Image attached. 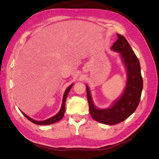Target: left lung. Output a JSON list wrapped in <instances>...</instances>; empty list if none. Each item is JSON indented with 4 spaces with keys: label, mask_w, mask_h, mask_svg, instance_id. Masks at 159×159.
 Listing matches in <instances>:
<instances>
[{
    "label": "left lung",
    "mask_w": 159,
    "mask_h": 159,
    "mask_svg": "<svg viewBox=\"0 0 159 159\" xmlns=\"http://www.w3.org/2000/svg\"><path fill=\"white\" fill-rule=\"evenodd\" d=\"M117 35V40L111 49L119 53L127 71L126 85L121 95L111 107L99 109L94 105L89 88L85 85L91 116L95 121L109 125L125 121L134 113L140 102L143 87L140 63L137 56L125 38L119 34Z\"/></svg>",
    "instance_id": "obj_1"
}]
</instances>
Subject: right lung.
Here are the masks:
<instances>
[{
	"instance_id": "obj_1",
	"label": "right lung",
	"mask_w": 159,
	"mask_h": 159,
	"mask_svg": "<svg viewBox=\"0 0 159 159\" xmlns=\"http://www.w3.org/2000/svg\"><path fill=\"white\" fill-rule=\"evenodd\" d=\"M73 85H74V84H71L65 91V92L64 93V96H63V99H62V103H61V108L59 111V112L57 113L56 115H55L54 116H53V117H52L49 119H46V120H44V121H36V120H34V119L30 118V117H28V115H26L25 113H23L22 111H20L28 120H29V121H30L31 122H32L33 123H34V124L39 125H51V124H53V123L59 121L60 120H61L62 118H63L64 115L65 108H66L65 107V106H66V105H66V98H67V96H68V95L70 92V91L71 88H72V86H73Z\"/></svg>"
}]
</instances>
